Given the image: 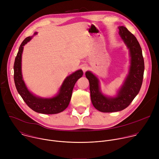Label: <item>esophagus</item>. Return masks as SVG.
Masks as SVG:
<instances>
[{"instance_id":"1","label":"esophagus","mask_w":159,"mask_h":159,"mask_svg":"<svg viewBox=\"0 0 159 159\" xmlns=\"http://www.w3.org/2000/svg\"><path fill=\"white\" fill-rule=\"evenodd\" d=\"M81 68H82V70L83 72H85V71H87V70L88 69V66H87V65H85V64L83 65Z\"/></svg>"}]
</instances>
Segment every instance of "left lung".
Here are the masks:
<instances>
[{
    "label": "left lung",
    "instance_id": "1",
    "mask_svg": "<svg viewBox=\"0 0 159 159\" xmlns=\"http://www.w3.org/2000/svg\"><path fill=\"white\" fill-rule=\"evenodd\" d=\"M119 34L129 50L131 65L129 74L116 98H107L100 91L99 80L90 72H85L89 82L90 99L94 107L103 112H117L127 107L139 94L142 87L144 60L140 45L136 37L126 28L120 26Z\"/></svg>",
    "mask_w": 159,
    "mask_h": 159
}]
</instances>
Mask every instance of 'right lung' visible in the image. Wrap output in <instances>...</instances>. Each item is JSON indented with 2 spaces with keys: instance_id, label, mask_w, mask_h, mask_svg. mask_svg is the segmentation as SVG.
<instances>
[{
  "instance_id": "obj_1",
  "label": "right lung",
  "mask_w": 159,
  "mask_h": 159,
  "mask_svg": "<svg viewBox=\"0 0 159 159\" xmlns=\"http://www.w3.org/2000/svg\"><path fill=\"white\" fill-rule=\"evenodd\" d=\"M36 34V33H34ZM31 38V36H28L22 42L15 58L14 79L16 89L26 104L33 111L42 114H57L64 111L69 106L74 87L77 80L82 76L83 72L79 70L67 77L57 96L51 99H42L34 96L26 88L21 74V55L23 47Z\"/></svg>"
}]
</instances>
